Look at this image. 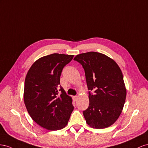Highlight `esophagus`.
Wrapping results in <instances>:
<instances>
[{"mask_svg": "<svg viewBox=\"0 0 148 148\" xmlns=\"http://www.w3.org/2000/svg\"><path fill=\"white\" fill-rule=\"evenodd\" d=\"M77 99H78V96H73V99H74V100L76 101V100H77Z\"/></svg>", "mask_w": 148, "mask_h": 148, "instance_id": "1", "label": "esophagus"}]
</instances>
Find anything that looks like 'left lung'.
Listing matches in <instances>:
<instances>
[{"mask_svg":"<svg viewBox=\"0 0 148 148\" xmlns=\"http://www.w3.org/2000/svg\"><path fill=\"white\" fill-rule=\"evenodd\" d=\"M85 71L89 105L83 115L92 128L103 129L119 119L126 96L123 76L120 67L112 58L97 52H88L74 58Z\"/></svg>","mask_w":148,"mask_h":148,"instance_id":"obj_1","label":"left lung"}]
</instances>
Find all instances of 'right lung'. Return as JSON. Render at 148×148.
I'll return each mask as SVG.
<instances>
[{
  "label": "right lung",
  "instance_id": "right-lung-1",
  "mask_svg": "<svg viewBox=\"0 0 148 148\" xmlns=\"http://www.w3.org/2000/svg\"><path fill=\"white\" fill-rule=\"evenodd\" d=\"M73 57L54 53L40 58L32 64L25 77V107L33 120L46 130L64 128L74 110L72 98L60 86L62 69Z\"/></svg>",
  "mask_w": 148,
  "mask_h": 148
}]
</instances>
